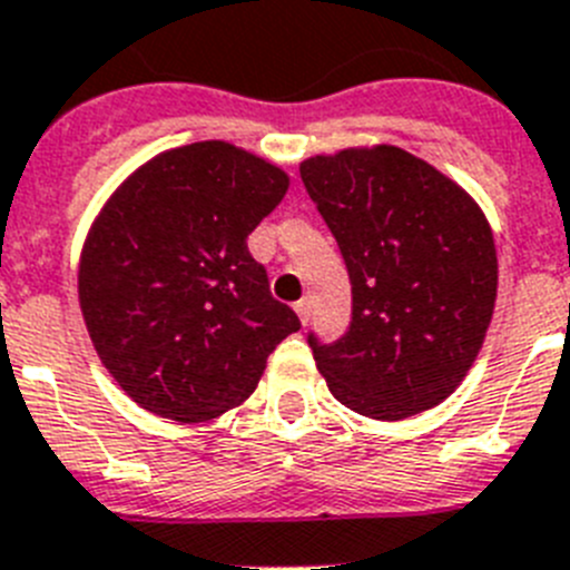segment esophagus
I'll return each mask as SVG.
<instances>
[{
  "instance_id": "1",
  "label": "esophagus",
  "mask_w": 570,
  "mask_h": 570,
  "mask_svg": "<svg viewBox=\"0 0 570 570\" xmlns=\"http://www.w3.org/2000/svg\"><path fill=\"white\" fill-rule=\"evenodd\" d=\"M294 311H296V314H299L302 325H308V320H311V299H299L294 305Z\"/></svg>"
}]
</instances>
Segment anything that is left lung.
Instances as JSON below:
<instances>
[{
	"mask_svg": "<svg viewBox=\"0 0 570 570\" xmlns=\"http://www.w3.org/2000/svg\"><path fill=\"white\" fill-rule=\"evenodd\" d=\"M351 279V325L308 331L331 394L371 420H405L454 394L497 299V248L471 196L407 150L382 145L299 165Z\"/></svg>",
	"mask_w": 570,
	"mask_h": 570,
	"instance_id": "8db88e82",
	"label": "left lung"
}]
</instances>
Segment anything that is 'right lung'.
I'll return each mask as SVG.
<instances>
[{"label":"right lung","instance_id":"right-lung-1","mask_svg":"<svg viewBox=\"0 0 570 570\" xmlns=\"http://www.w3.org/2000/svg\"><path fill=\"white\" fill-rule=\"evenodd\" d=\"M288 176L228 142H194L136 170L90 228L79 302L99 360L125 394L176 422L254 394L299 316L271 296L248 234Z\"/></svg>","mask_w":570,"mask_h":570}]
</instances>
